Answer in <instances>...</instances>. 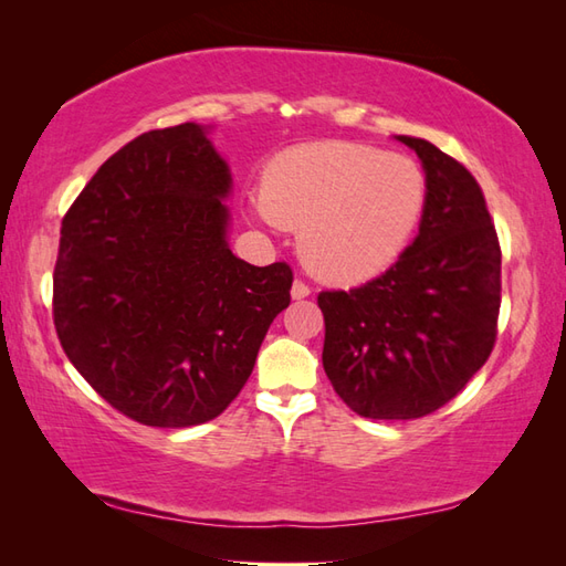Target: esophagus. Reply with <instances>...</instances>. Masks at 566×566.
I'll use <instances>...</instances> for the list:
<instances>
[{"instance_id":"34e87169","label":"esophagus","mask_w":566,"mask_h":566,"mask_svg":"<svg viewBox=\"0 0 566 566\" xmlns=\"http://www.w3.org/2000/svg\"><path fill=\"white\" fill-rule=\"evenodd\" d=\"M291 295H293V300H305V297L310 295V285H307L305 281H300V279H295V283H293V291H291Z\"/></svg>"}]
</instances>
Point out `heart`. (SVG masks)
<instances>
[{"mask_svg":"<svg viewBox=\"0 0 566 566\" xmlns=\"http://www.w3.org/2000/svg\"><path fill=\"white\" fill-rule=\"evenodd\" d=\"M429 198L417 159L380 147L319 140L275 155L261 179L259 216L300 230V254L326 281L363 283L411 242Z\"/></svg>","mask_w":566,"mask_h":566,"instance_id":"1","label":"heart"}]
</instances>
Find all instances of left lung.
I'll return each instance as SVG.
<instances>
[{
    "label": "left lung",
    "mask_w": 566,
    "mask_h": 566,
    "mask_svg": "<svg viewBox=\"0 0 566 566\" xmlns=\"http://www.w3.org/2000/svg\"><path fill=\"white\" fill-rule=\"evenodd\" d=\"M429 198L419 234L378 279L322 291V363L348 409L405 421L448 405L496 342L501 247L480 184L458 159L421 137Z\"/></svg>",
    "instance_id": "1"
}]
</instances>
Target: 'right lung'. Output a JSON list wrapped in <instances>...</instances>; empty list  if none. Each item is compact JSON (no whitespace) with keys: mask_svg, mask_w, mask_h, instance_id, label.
<instances>
[{"mask_svg":"<svg viewBox=\"0 0 566 566\" xmlns=\"http://www.w3.org/2000/svg\"><path fill=\"white\" fill-rule=\"evenodd\" d=\"M230 184L203 128L181 123L120 147L62 218L57 338L82 378L137 423L220 417L291 305L285 261L251 266L230 251Z\"/></svg>","mask_w":566,"mask_h":566,"instance_id":"right-lung-1","label":"right lung"}]
</instances>
